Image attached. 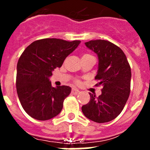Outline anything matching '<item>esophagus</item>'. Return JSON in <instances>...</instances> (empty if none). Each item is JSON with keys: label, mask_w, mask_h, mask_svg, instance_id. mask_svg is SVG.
I'll return each instance as SVG.
<instances>
[{"label": "esophagus", "mask_w": 150, "mask_h": 150, "mask_svg": "<svg viewBox=\"0 0 150 150\" xmlns=\"http://www.w3.org/2000/svg\"><path fill=\"white\" fill-rule=\"evenodd\" d=\"M79 92V91L77 89V88H73L72 90H71V93H72L73 95H77Z\"/></svg>", "instance_id": "34e87169"}]
</instances>
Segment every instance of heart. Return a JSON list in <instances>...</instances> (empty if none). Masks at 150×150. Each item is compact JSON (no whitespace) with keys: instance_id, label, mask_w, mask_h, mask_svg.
<instances>
[{"instance_id":"obj_1","label":"heart","mask_w":150,"mask_h":150,"mask_svg":"<svg viewBox=\"0 0 150 150\" xmlns=\"http://www.w3.org/2000/svg\"><path fill=\"white\" fill-rule=\"evenodd\" d=\"M88 55H83V56H88ZM76 83H79V81H76Z\"/></svg>"}]
</instances>
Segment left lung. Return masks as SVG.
<instances>
[{
  "label": "left lung",
  "instance_id": "8db88e82",
  "mask_svg": "<svg viewBox=\"0 0 150 150\" xmlns=\"http://www.w3.org/2000/svg\"><path fill=\"white\" fill-rule=\"evenodd\" d=\"M85 44L98 55V68L95 79L100 80L98 84L103 88L98 98L89 93V102L82 107V111L91 121L107 122L120 114L128 100L131 67L122 50L110 41L96 40Z\"/></svg>",
  "mask_w": 150,
  "mask_h": 150
}]
</instances>
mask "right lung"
<instances>
[{
  "label": "right lung",
  "mask_w": 150,
  "mask_h": 150,
  "mask_svg": "<svg viewBox=\"0 0 150 150\" xmlns=\"http://www.w3.org/2000/svg\"><path fill=\"white\" fill-rule=\"evenodd\" d=\"M80 42L46 38L33 42L22 52L17 64L16 90L21 104L29 116L44 121L60 113L71 88L52 87L50 77Z\"/></svg>",
  "instance_id": "1"
}]
</instances>
